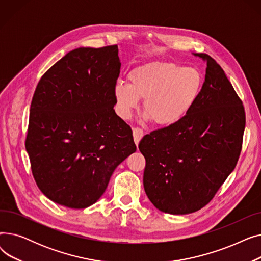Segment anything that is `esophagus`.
Masks as SVG:
<instances>
[{
    "mask_svg": "<svg viewBox=\"0 0 261 261\" xmlns=\"http://www.w3.org/2000/svg\"><path fill=\"white\" fill-rule=\"evenodd\" d=\"M143 136H144V131L141 128H138V127L133 128V138H134V142H135L136 146L139 145Z\"/></svg>",
    "mask_w": 261,
    "mask_h": 261,
    "instance_id": "34e87169",
    "label": "esophagus"
}]
</instances>
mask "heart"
Listing matches in <instances>:
<instances>
[{
  "mask_svg": "<svg viewBox=\"0 0 261 261\" xmlns=\"http://www.w3.org/2000/svg\"><path fill=\"white\" fill-rule=\"evenodd\" d=\"M129 85L117 82L115 99L122 117L129 118L144 99L145 115L154 125L168 127L194 108L203 87L202 74L194 67L168 61H151L134 67Z\"/></svg>",
  "mask_w": 261,
  "mask_h": 261,
  "instance_id": "b5f03b06",
  "label": "heart"
}]
</instances>
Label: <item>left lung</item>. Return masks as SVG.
<instances>
[{
  "label": "left lung",
  "mask_w": 261,
  "mask_h": 261,
  "mask_svg": "<svg viewBox=\"0 0 261 261\" xmlns=\"http://www.w3.org/2000/svg\"><path fill=\"white\" fill-rule=\"evenodd\" d=\"M200 97L179 122L146 134L139 148L146 160L144 188L154 206L172 215L208 204L235 169L245 112L222 67L207 54Z\"/></svg>",
  "instance_id": "obj_1"
}]
</instances>
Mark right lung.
<instances>
[{
	"mask_svg": "<svg viewBox=\"0 0 261 261\" xmlns=\"http://www.w3.org/2000/svg\"><path fill=\"white\" fill-rule=\"evenodd\" d=\"M117 45L67 53L39 80L25 148L39 189L70 208L106 191L115 168L135 152L132 130L114 111Z\"/></svg>",
	"mask_w": 261,
	"mask_h": 261,
	"instance_id": "right-lung-1",
	"label": "right lung"
}]
</instances>
